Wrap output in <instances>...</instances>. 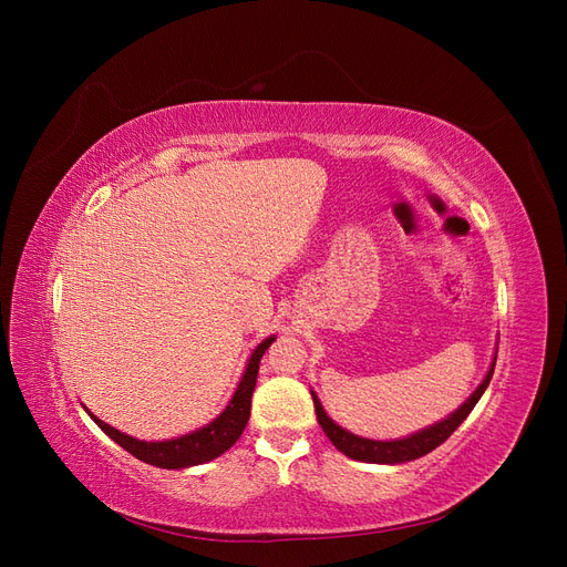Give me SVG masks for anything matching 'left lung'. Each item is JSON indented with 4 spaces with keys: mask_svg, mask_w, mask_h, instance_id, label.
<instances>
[{
    "mask_svg": "<svg viewBox=\"0 0 567 567\" xmlns=\"http://www.w3.org/2000/svg\"><path fill=\"white\" fill-rule=\"evenodd\" d=\"M494 365H496V359H494L485 381L478 385V389H475V393L455 413L449 415V419L432 425V427H427V430H423V432H419V434L400 439V441H372V439H361V436H355V434L342 430L340 425H336L329 419V415H326V411L321 409V402L312 393L317 421H319L321 430L326 432V436L333 441L336 449L340 453H344L347 457H351V460L372 462V464H400V462L419 460V457L432 453L436 445H441L445 439H449L466 421V415L473 411L475 404H478V400L483 398L485 389L489 385V379L494 374Z\"/></svg>",
    "mask_w": 567,
    "mask_h": 567,
    "instance_id": "obj_1",
    "label": "left lung"
}]
</instances>
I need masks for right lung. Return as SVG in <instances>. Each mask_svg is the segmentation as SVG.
I'll return each instance as SVG.
<instances>
[{
  "label": "right lung",
  "mask_w": 567,
  "mask_h": 567,
  "mask_svg": "<svg viewBox=\"0 0 567 567\" xmlns=\"http://www.w3.org/2000/svg\"><path fill=\"white\" fill-rule=\"evenodd\" d=\"M276 338L264 340L250 355L246 374L238 383V389L231 398V402L227 404V409L218 415V419L206 425L193 434H184L182 439H172V441H137L128 434H122L118 430L110 427L107 423H103L101 419H96L94 413H89L94 419V423L110 436L114 439L124 451H128L133 457L154 464L161 468H186V466H195V464H204L212 462L216 457H220L225 451H229L231 445L236 443V439L244 434L248 419H250V402H252V391L257 383V372H259V361L264 351L271 347Z\"/></svg>",
  "instance_id": "right-lung-1"
}]
</instances>
